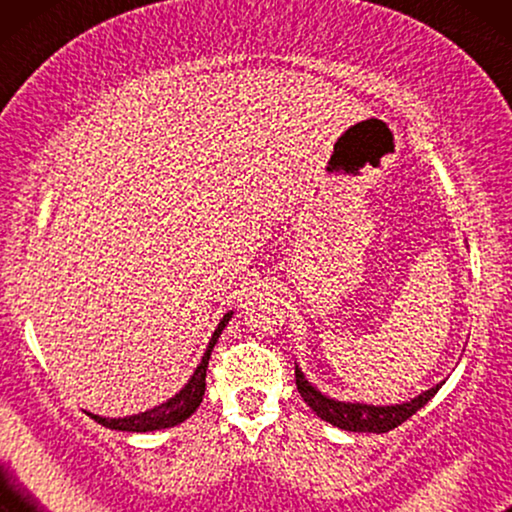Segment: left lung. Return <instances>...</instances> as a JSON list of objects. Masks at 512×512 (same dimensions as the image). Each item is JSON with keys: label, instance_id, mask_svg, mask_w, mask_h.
Returning <instances> with one entry per match:
<instances>
[{"label": "left lung", "instance_id": "obj_1", "mask_svg": "<svg viewBox=\"0 0 512 512\" xmlns=\"http://www.w3.org/2000/svg\"><path fill=\"white\" fill-rule=\"evenodd\" d=\"M443 382H438L436 387L422 391V394L410 398L405 403L394 405H373V403H359V401H338L331 398L314 387L307 380L303 370L296 363V387L303 396V401L310 405L312 412L324 422L338 426V429L354 431V433H387L396 429L398 424H403L405 419H410L417 410H422L433 396L438 394V389L443 387Z\"/></svg>", "mask_w": 512, "mask_h": 512}]
</instances>
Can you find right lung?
<instances>
[{
  "mask_svg": "<svg viewBox=\"0 0 512 512\" xmlns=\"http://www.w3.org/2000/svg\"><path fill=\"white\" fill-rule=\"evenodd\" d=\"M230 319H233V310L223 314V319L219 321V326L214 328L212 338L207 342L205 354H202L200 363L193 370V375L188 377V382L172 398H167V401H163L160 405H153L149 410L137 412V415H128V417H100V415H93V412H88V415L93 417L97 424L107 426V429L130 431V433L160 431V429H170V426L186 422V419L200 408L202 396H205V377H207L209 356H212V349L216 342H219L223 328L228 326Z\"/></svg>",
  "mask_w": 512,
  "mask_h": 512,
  "instance_id": "add662e5",
  "label": "right lung"
}]
</instances>
